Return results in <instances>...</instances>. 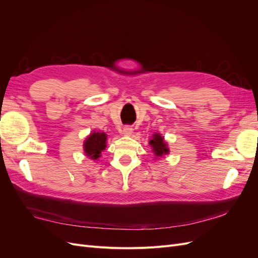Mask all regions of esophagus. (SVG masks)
<instances>
[{
	"mask_svg": "<svg viewBox=\"0 0 258 258\" xmlns=\"http://www.w3.org/2000/svg\"><path fill=\"white\" fill-rule=\"evenodd\" d=\"M122 135L126 136V137H130L132 135V128L131 127H124L122 130Z\"/></svg>",
	"mask_w": 258,
	"mask_h": 258,
	"instance_id": "obj_1",
	"label": "esophagus"
}]
</instances>
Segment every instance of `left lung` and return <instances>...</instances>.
<instances>
[{"instance_id": "left-lung-1", "label": "left lung", "mask_w": 258, "mask_h": 258, "mask_svg": "<svg viewBox=\"0 0 258 258\" xmlns=\"http://www.w3.org/2000/svg\"><path fill=\"white\" fill-rule=\"evenodd\" d=\"M148 144L152 147V152L155 155L156 159L162 158L163 156H166L170 153L168 142L165 140V137H162L159 132L154 134L150 140Z\"/></svg>"}]
</instances>
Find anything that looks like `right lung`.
I'll return each mask as SVG.
<instances>
[{
  "label": "right lung",
  "instance_id": "obj_1",
  "mask_svg": "<svg viewBox=\"0 0 258 258\" xmlns=\"http://www.w3.org/2000/svg\"><path fill=\"white\" fill-rule=\"evenodd\" d=\"M107 136L103 131H93L84 140L83 150L85 155L91 160H98L106 147Z\"/></svg>",
  "mask_w": 258,
  "mask_h": 258
}]
</instances>
